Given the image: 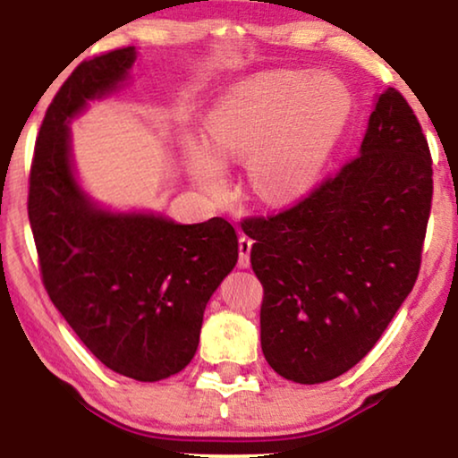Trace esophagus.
I'll use <instances>...</instances> for the list:
<instances>
[{
	"label": "esophagus",
	"instance_id": "obj_1",
	"mask_svg": "<svg viewBox=\"0 0 458 458\" xmlns=\"http://www.w3.org/2000/svg\"><path fill=\"white\" fill-rule=\"evenodd\" d=\"M240 259H237V265L242 268H248L250 267V252H252V240L246 235H240Z\"/></svg>",
	"mask_w": 458,
	"mask_h": 458
}]
</instances>
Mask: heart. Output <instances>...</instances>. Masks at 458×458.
Returning <instances> with one entry per match:
<instances>
[{"label": "heart", "mask_w": 458, "mask_h": 458, "mask_svg": "<svg viewBox=\"0 0 458 458\" xmlns=\"http://www.w3.org/2000/svg\"><path fill=\"white\" fill-rule=\"evenodd\" d=\"M350 96L340 81L304 83L296 72L250 81L218 104L206 121L210 148L191 141L187 165L202 190L221 191L227 160H250L260 198L279 202L306 190L321 171L346 123Z\"/></svg>", "instance_id": "b5f03b06"}]
</instances>
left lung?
Here are the masks:
<instances>
[{
  "label": "left lung",
  "mask_w": 458,
  "mask_h": 458,
  "mask_svg": "<svg viewBox=\"0 0 458 458\" xmlns=\"http://www.w3.org/2000/svg\"><path fill=\"white\" fill-rule=\"evenodd\" d=\"M431 177L421 124L390 87L356 158L296 204L243 218L265 290L262 354L281 377L335 379L377 344L421 268Z\"/></svg>",
  "instance_id": "left-lung-1"
}]
</instances>
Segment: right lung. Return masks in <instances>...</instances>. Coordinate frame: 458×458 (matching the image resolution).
Masks as SVG:
<instances>
[{"label": "right lung", "instance_id": "obj_1", "mask_svg": "<svg viewBox=\"0 0 458 458\" xmlns=\"http://www.w3.org/2000/svg\"><path fill=\"white\" fill-rule=\"evenodd\" d=\"M135 47L93 55L55 93L37 135L29 221L41 281L79 340L112 371L158 381L190 365L204 309L237 262V235L221 216L177 225L154 215H110L72 177L68 118L127 77Z\"/></svg>", "mask_w": 458, "mask_h": 458}]
</instances>
